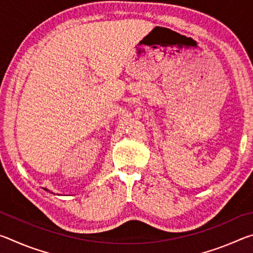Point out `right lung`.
<instances>
[{"mask_svg": "<svg viewBox=\"0 0 253 253\" xmlns=\"http://www.w3.org/2000/svg\"><path fill=\"white\" fill-rule=\"evenodd\" d=\"M44 190H45V191H48V190H46V188H44Z\"/></svg>", "mask_w": 253, "mask_h": 253, "instance_id": "1", "label": "right lung"}]
</instances>
